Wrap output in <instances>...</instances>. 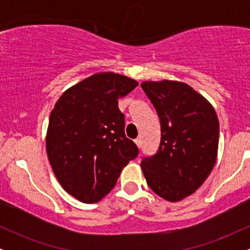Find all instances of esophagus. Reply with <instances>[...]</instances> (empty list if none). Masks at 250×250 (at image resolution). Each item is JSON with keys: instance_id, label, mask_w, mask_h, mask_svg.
<instances>
[{"instance_id": "34e87169", "label": "esophagus", "mask_w": 250, "mask_h": 250, "mask_svg": "<svg viewBox=\"0 0 250 250\" xmlns=\"http://www.w3.org/2000/svg\"><path fill=\"white\" fill-rule=\"evenodd\" d=\"M135 143H136L137 147L141 148V146H142V140H141V139H136V140H135Z\"/></svg>"}]
</instances>
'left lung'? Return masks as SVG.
Listing matches in <instances>:
<instances>
[{
	"label": "left lung",
	"instance_id": "8db88e82",
	"mask_svg": "<svg viewBox=\"0 0 250 250\" xmlns=\"http://www.w3.org/2000/svg\"><path fill=\"white\" fill-rule=\"evenodd\" d=\"M141 87L161 123L157 153L141 168L149 187L169 202L197 190L213 170L219 148V119L213 105L187 83L145 81Z\"/></svg>",
	"mask_w": 250,
	"mask_h": 250
}]
</instances>
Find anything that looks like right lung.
<instances>
[{
  "label": "right lung",
  "mask_w": 250,
  "mask_h": 250,
  "mask_svg": "<svg viewBox=\"0 0 250 250\" xmlns=\"http://www.w3.org/2000/svg\"><path fill=\"white\" fill-rule=\"evenodd\" d=\"M137 85L121 74H94L67 89L51 110L48 159L62 188L83 203L101 201L139 154L117 105Z\"/></svg>",
  "instance_id": "right-lung-1"
}]
</instances>
